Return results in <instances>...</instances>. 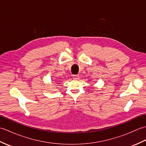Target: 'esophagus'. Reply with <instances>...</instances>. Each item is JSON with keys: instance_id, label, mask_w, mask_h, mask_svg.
Masks as SVG:
<instances>
[{"instance_id": "1", "label": "esophagus", "mask_w": 146, "mask_h": 146, "mask_svg": "<svg viewBox=\"0 0 146 146\" xmlns=\"http://www.w3.org/2000/svg\"><path fill=\"white\" fill-rule=\"evenodd\" d=\"M73 78L74 80H78L79 78V75H73Z\"/></svg>"}]
</instances>
